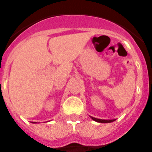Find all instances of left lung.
Returning a JSON list of instances; mask_svg holds the SVG:
<instances>
[{
    "instance_id": "1",
    "label": "left lung",
    "mask_w": 152,
    "mask_h": 152,
    "mask_svg": "<svg viewBox=\"0 0 152 152\" xmlns=\"http://www.w3.org/2000/svg\"><path fill=\"white\" fill-rule=\"evenodd\" d=\"M93 120L97 122V123H112V122L115 121V119H96V118L93 117V116H90Z\"/></svg>"
}]
</instances>
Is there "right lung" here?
I'll list each match as a JSON object with an SVG mask.
<instances>
[{
	"label": "right lung",
	"instance_id": "right-lung-1",
	"mask_svg": "<svg viewBox=\"0 0 152 152\" xmlns=\"http://www.w3.org/2000/svg\"><path fill=\"white\" fill-rule=\"evenodd\" d=\"M36 123V122H34V123Z\"/></svg>",
	"mask_w": 152,
	"mask_h": 152
}]
</instances>
